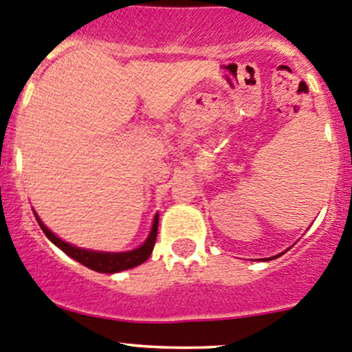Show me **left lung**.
Instances as JSON below:
<instances>
[{"label":"left lung","mask_w":352,"mask_h":352,"mask_svg":"<svg viewBox=\"0 0 352 352\" xmlns=\"http://www.w3.org/2000/svg\"><path fill=\"white\" fill-rule=\"evenodd\" d=\"M270 259H271V257H270Z\"/></svg>","instance_id":"8db88e82"}]
</instances>
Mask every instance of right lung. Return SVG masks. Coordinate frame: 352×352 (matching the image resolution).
I'll use <instances>...</instances> for the list:
<instances>
[{
  "label": "right lung",
  "instance_id": "1",
  "mask_svg": "<svg viewBox=\"0 0 352 352\" xmlns=\"http://www.w3.org/2000/svg\"><path fill=\"white\" fill-rule=\"evenodd\" d=\"M35 213V212H34ZM35 219H37L38 226L43 230V234L47 235L50 242L57 245L60 251H64L69 257L76 259L78 263H81L82 266L89 267V270L98 271V273H118V271L130 270V267H135L139 264L146 263L152 254V249H154L155 237H157V226H159V215L155 213L154 222H152V229L149 237L146 239L140 248L133 249L129 252H98V251H89V249H81L74 248V245L67 244V242L60 241L54 232H50L43 226V222L38 219V215L35 213Z\"/></svg>",
  "mask_w": 352,
  "mask_h": 352
}]
</instances>
